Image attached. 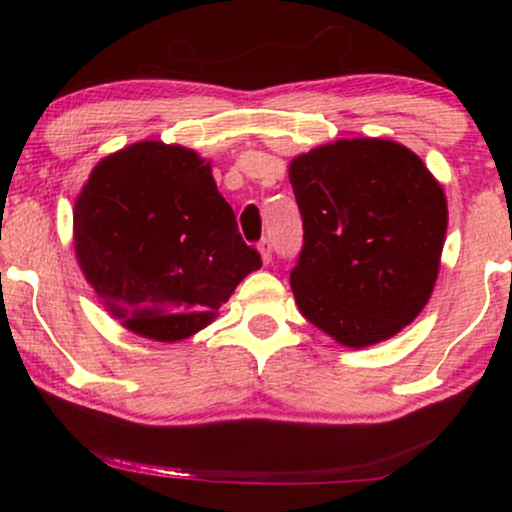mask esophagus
Instances as JSON below:
<instances>
[{"label": "esophagus", "instance_id": "34e87169", "mask_svg": "<svg viewBox=\"0 0 512 512\" xmlns=\"http://www.w3.org/2000/svg\"><path fill=\"white\" fill-rule=\"evenodd\" d=\"M257 250H260L262 262H264V264L272 262V243H269L267 238H262V240H260V245H257Z\"/></svg>", "mask_w": 512, "mask_h": 512}]
</instances>
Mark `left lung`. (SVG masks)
<instances>
[{
	"label": "left lung",
	"instance_id": "1",
	"mask_svg": "<svg viewBox=\"0 0 512 512\" xmlns=\"http://www.w3.org/2000/svg\"><path fill=\"white\" fill-rule=\"evenodd\" d=\"M301 313L344 346L378 344L421 313L448 231L443 187L407 146L342 139L291 163Z\"/></svg>",
	"mask_w": 512,
	"mask_h": 512
}]
</instances>
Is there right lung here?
<instances>
[{
    "instance_id": "1",
    "label": "right lung",
    "mask_w": 512,
    "mask_h": 512,
    "mask_svg": "<svg viewBox=\"0 0 512 512\" xmlns=\"http://www.w3.org/2000/svg\"><path fill=\"white\" fill-rule=\"evenodd\" d=\"M88 284L132 332L175 342L216 310L262 257L195 151L139 142L93 168L74 207Z\"/></svg>"
}]
</instances>
